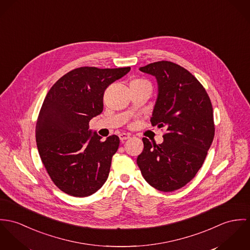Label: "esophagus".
Masks as SVG:
<instances>
[{
	"instance_id": "esophagus-1",
	"label": "esophagus",
	"mask_w": 250,
	"mask_h": 250,
	"mask_svg": "<svg viewBox=\"0 0 250 250\" xmlns=\"http://www.w3.org/2000/svg\"><path fill=\"white\" fill-rule=\"evenodd\" d=\"M119 138H120L121 141H125V140L130 138V135H129V134H126V133H121V134L119 135Z\"/></svg>"
}]
</instances>
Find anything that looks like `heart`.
Wrapping results in <instances>:
<instances>
[{
  "label": "heart",
  "instance_id": "1",
  "mask_svg": "<svg viewBox=\"0 0 250 250\" xmlns=\"http://www.w3.org/2000/svg\"><path fill=\"white\" fill-rule=\"evenodd\" d=\"M141 83H148L146 81H144V80H140V79H135V80H132L130 82V84H141Z\"/></svg>",
  "mask_w": 250,
  "mask_h": 250
}]
</instances>
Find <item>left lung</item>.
I'll list each match as a JSON object with an SVG mask.
<instances>
[{
    "label": "left lung",
    "mask_w": 250,
    "mask_h": 250,
    "mask_svg": "<svg viewBox=\"0 0 250 250\" xmlns=\"http://www.w3.org/2000/svg\"><path fill=\"white\" fill-rule=\"evenodd\" d=\"M139 70L157 82L150 122L167 132L159 145L143 138L137 164L150 186L172 192L190 182L206 158L215 135L212 104L200 83L175 63L158 61Z\"/></svg>",
    "instance_id": "1"
}]
</instances>
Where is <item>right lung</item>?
<instances>
[{"label": "right lung", "mask_w": 250, "mask_h": 250, "mask_svg": "<svg viewBox=\"0 0 250 250\" xmlns=\"http://www.w3.org/2000/svg\"><path fill=\"white\" fill-rule=\"evenodd\" d=\"M130 67H81L60 78L48 92L35 128L40 158L51 179L66 194L83 197L107 180L120 139L102 137L89 122L104 110V94Z\"/></svg>", "instance_id": "add662e5"}]
</instances>
